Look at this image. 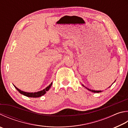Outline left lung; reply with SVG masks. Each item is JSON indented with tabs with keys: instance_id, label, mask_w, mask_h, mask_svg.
Wrapping results in <instances>:
<instances>
[{
	"instance_id": "1",
	"label": "left lung",
	"mask_w": 128,
	"mask_h": 128,
	"mask_svg": "<svg viewBox=\"0 0 128 128\" xmlns=\"http://www.w3.org/2000/svg\"><path fill=\"white\" fill-rule=\"evenodd\" d=\"M113 83H112V84H113ZM82 86H83V87H85L86 88V89H87L88 90H90V91H91V92H94V93H99V92H102V90H90V89H89V88H87V87H86L85 86H84V85H83V84H82ZM108 87V88H109Z\"/></svg>"
}]
</instances>
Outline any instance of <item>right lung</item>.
I'll use <instances>...</instances> for the list:
<instances>
[{
	"label": "right lung",
	"instance_id": "obj_1",
	"mask_svg": "<svg viewBox=\"0 0 128 128\" xmlns=\"http://www.w3.org/2000/svg\"><path fill=\"white\" fill-rule=\"evenodd\" d=\"M52 82L51 83V84L47 87H46L45 89H44L43 90H41L40 91H38L36 92H26L23 91V90H20L18 89V88L17 87H16L13 84L14 86V87L16 88V90H17L20 94H22L25 96H27L28 97H34V98H36V97H41L45 94L46 93V92L48 91V90H50V88H51V86H52Z\"/></svg>",
	"mask_w": 128,
	"mask_h": 128
}]
</instances>
